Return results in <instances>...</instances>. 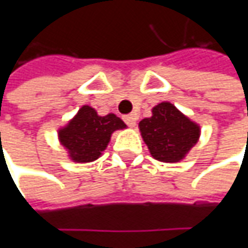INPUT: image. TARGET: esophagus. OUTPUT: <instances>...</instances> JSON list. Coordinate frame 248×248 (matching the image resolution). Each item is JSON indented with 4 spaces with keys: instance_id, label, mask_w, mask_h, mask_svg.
<instances>
[{
    "instance_id": "obj_1",
    "label": "esophagus",
    "mask_w": 248,
    "mask_h": 248,
    "mask_svg": "<svg viewBox=\"0 0 248 248\" xmlns=\"http://www.w3.org/2000/svg\"><path fill=\"white\" fill-rule=\"evenodd\" d=\"M137 120H138V116L137 114H128L124 117V121L128 127H135L137 125Z\"/></svg>"
}]
</instances>
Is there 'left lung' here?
<instances>
[{"label":"left lung","mask_w":248,"mask_h":248,"mask_svg":"<svg viewBox=\"0 0 248 248\" xmlns=\"http://www.w3.org/2000/svg\"><path fill=\"white\" fill-rule=\"evenodd\" d=\"M139 131L150 155L163 163H176L185 158L200 137V125L170 102L155 106L152 117L139 123Z\"/></svg>","instance_id":"obj_1"}]
</instances>
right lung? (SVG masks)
Segmentation results:
<instances>
[{"label": "right lung", "instance_id": "add662e5", "mask_svg": "<svg viewBox=\"0 0 248 248\" xmlns=\"http://www.w3.org/2000/svg\"><path fill=\"white\" fill-rule=\"evenodd\" d=\"M125 127L116 114L99 116L96 110L85 105L66 127L58 131V137L73 161L91 163L108 148L111 134Z\"/></svg>", "mask_w": 248, "mask_h": 248}]
</instances>
